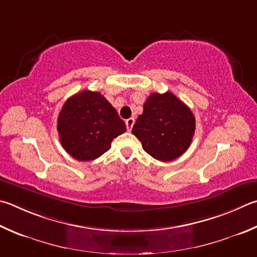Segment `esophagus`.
I'll return each mask as SVG.
<instances>
[{
  "label": "esophagus",
  "instance_id": "obj_1",
  "mask_svg": "<svg viewBox=\"0 0 257 257\" xmlns=\"http://www.w3.org/2000/svg\"><path fill=\"white\" fill-rule=\"evenodd\" d=\"M135 123V119L134 118H129L125 120V125H127V130L128 132H130V130L133 129V125Z\"/></svg>",
  "mask_w": 257,
  "mask_h": 257
}]
</instances>
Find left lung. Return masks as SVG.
<instances>
[{
	"label": "left lung",
	"instance_id": "left-lung-1",
	"mask_svg": "<svg viewBox=\"0 0 257 257\" xmlns=\"http://www.w3.org/2000/svg\"><path fill=\"white\" fill-rule=\"evenodd\" d=\"M195 118L173 93H153L144 103L143 113L133 127L144 151L161 162L180 157L192 142Z\"/></svg>",
	"mask_w": 257,
	"mask_h": 257
}]
</instances>
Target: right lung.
Here are the masks:
<instances>
[{
  "label": "right lung",
  "mask_w": 257,
  "mask_h": 257,
  "mask_svg": "<svg viewBox=\"0 0 257 257\" xmlns=\"http://www.w3.org/2000/svg\"><path fill=\"white\" fill-rule=\"evenodd\" d=\"M59 141L77 161H93L103 155L125 124L116 110L99 92L82 91L65 102L57 120Z\"/></svg>",
  "instance_id": "obj_1"
}]
</instances>
